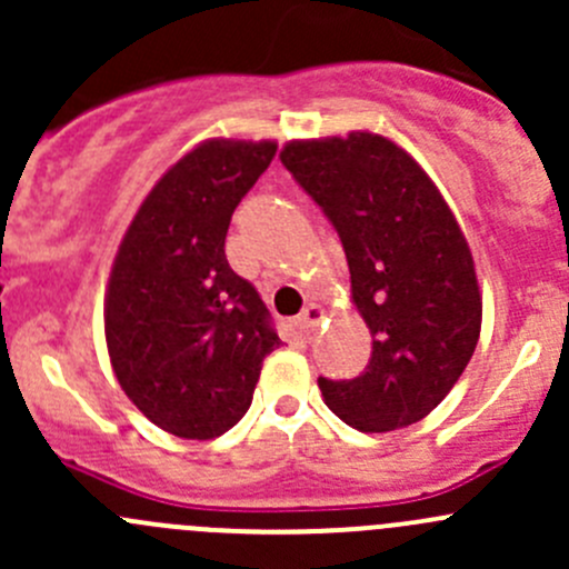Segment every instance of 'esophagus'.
I'll return each mask as SVG.
<instances>
[{
  "label": "esophagus",
  "mask_w": 569,
  "mask_h": 569,
  "mask_svg": "<svg viewBox=\"0 0 569 569\" xmlns=\"http://www.w3.org/2000/svg\"><path fill=\"white\" fill-rule=\"evenodd\" d=\"M321 317H325V311H321L319 306H308L306 311H302L300 317H297V327H300V332H306V336H311V332L319 327Z\"/></svg>",
  "instance_id": "1"
}]
</instances>
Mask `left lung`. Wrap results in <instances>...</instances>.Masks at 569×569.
<instances>
[{"label": "left lung", "mask_w": 569, "mask_h": 569, "mask_svg": "<svg viewBox=\"0 0 569 569\" xmlns=\"http://www.w3.org/2000/svg\"><path fill=\"white\" fill-rule=\"evenodd\" d=\"M280 162L336 228L352 302L375 338L360 377H319L325 405L360 432L421 421L462 377L481 330L473 256L455 214L410 153L369 131L289 142Z\"/></svg>", "instance_id": "left-lung-1"}]
</instances>
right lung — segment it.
Listing matches in <instances>:
<instances>
[{
    "label": "right lung",
    "mask_w": 569,
    "mask_h": 569,
    "mask_svg": "<svg viewBox=\"0 0 569 569\" xmlns=\"http://www.w3.org/2000/svg\"><path fill=\"white\" fill-rule=\"evenodd\" d=\"M274 142L209 140L178 159L131 220L104 306L126 396L164 432L211 440L242 421L280 338L261 295L226 258L233 209Z\"/></svg>",
    "instance_id": "1"
}]
</instances>
